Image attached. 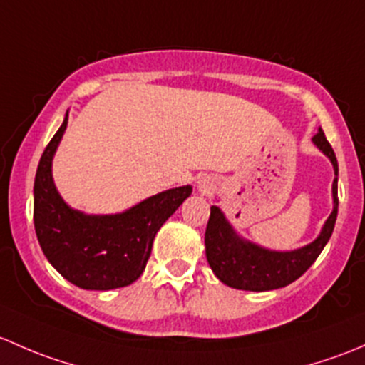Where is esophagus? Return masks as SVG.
Wrapping results in <instances>:
<instances>
[{"mask_svg":"<svg viewBox=\"0 0 365 365\" xmlns=\"http://www.w3.org/2000/svg\"><path fill=\"white\" fill-rule=\"evenodd\" d=\"M198 190H200L202 193H207V191L210 190L209 184H207V181H205V179H202V181L198 182Z\"/></svg>","mask_w":365,"mask_h":365,"instance_id":"34e87169","label":"esophagus"}]
</instances>
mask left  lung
<instances>
[{"label": "left lung", "mask_w": 365, "mask_h": 365, "mask_svg": "<svg viewBox=\"0 0 365 365\" xmlns=\"http://www.w3.org/2000/svg\"><path fill=\"white\" fill-rule=\"evenodd\" d=\"M313 144L330 160L334 167L332 182V212L323 223L320 234L313 242L290 251H276L244 239L235 232L223 210L216 205L210 207V216L205 230V257L214 276L230 288L247 292H269L288 287L299 279L329 242L337 217V160L332 145L325 138L322 128L314 135Z\"/></svg>", "instance_id": "left-lung-1"}]
</instances>
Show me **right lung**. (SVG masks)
Segmentation results:
<instances>
[{
    "instance_id": "1",
    "label": "right lung",
    "mask_w": 365,
    "mask_h": 365,
    "mask_svg": "<svg viewBox=\"0 0 365 365\" xmlns=\"http://www.w3.org/2000/svg\"><path fill=\"white\" fill-rule=\"evenodd\" d=\"M68 125H63L40 158L35 178V230L40 247L66 281L84 290H114L144 272L161 225L191 195L190 184L161 191L115 214H86L70 207L52 179V160Z\"/></svg>"
}]
</instances>
